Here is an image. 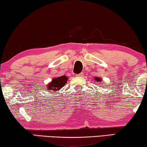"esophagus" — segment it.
I'll return each instance as SVG.
<instances>
[{"label":"esophagus","instance_id":"obj_1","mask_svg":"<svg viewBox=\"0 0 147 147\" xmlns=\"http://www.w3.org/2000/svg\"><path fill=\"white\" fill-rule=\"evenodd\" d=\"M83 75H84V74L83 73H80V74H77V76H78V77H82V76H83Z\"/></svg>","mask_w":147,"mask_h":147}]
</instances>
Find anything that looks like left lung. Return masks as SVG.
<instances>
[{"label": "left lung", "instance_id": "left-lung-1", "mask_svg": "<svg viewBox=\"0 0 147 147\" xmlns=\"http://www.w3.org/2000/svg\"><path fill=\"white\" fill-rule=\"evenodd\" d=\"M94 80H96V82H100L102 81V80H101V78H98V77H96V78H94Z\"/></svg>", "mask_w": 147, "mask_h": 147}]
</instances>
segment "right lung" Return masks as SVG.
Masks as SVG:
<instances>
[{
    "label": "right lung",
    "instance_id": "1",
    "mask_svg": "<svg viewBox=\"0 0 147 147\" xmlns=\"http://www.w3.org/2000/svg\"><path fill=\"white\" fill-rule=\"evenodd\" d=\"M68 78L65 76H62L58 78H55L48 84L47 88L49 91H56L61 89L67 82Z\"/></svg>",
    "mask_w": 147,
    "mask_h": 147
}]
</instances>
